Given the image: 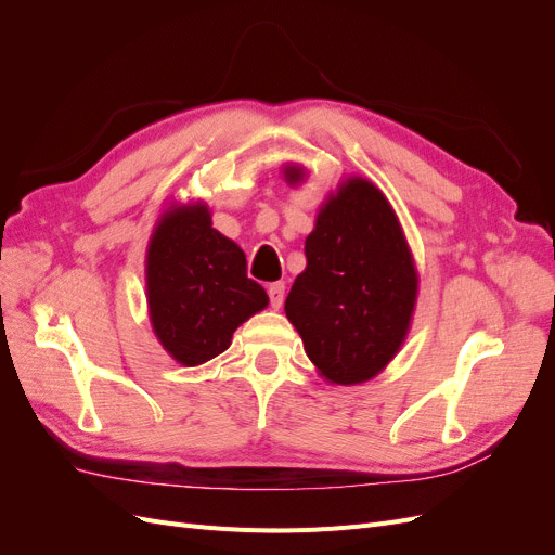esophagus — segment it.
<instances>
[{
	"label": "esophagus",
	"mask_w": 555,
	"mask_h": 555,
	"mask_svg": "<svg viewBox=\"0 0 555 555\" xmlns=\"http://www.w3.org/2000/svg\"><path fill=\"white\" fill-rule=\"evenodd\" d=\"M268 298H271V306L273 308H280L282 300H284V284L282 282L268 284Z\"/></svg>",
	"instance_id": "esophagus-1"
}]
</instances>
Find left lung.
Here are the masks:
<instances>
[{
    "mask_svg": "<svg viewBox=\"0 0 555 555\" xmlns=\"http://www.w3.org/2000/svg\"><path fill=\"white\" fill-rule=\"evenodd\" d=\"M300 176L298 166L284 169L289 182ZM306 259L284 312L328 382H367L405 340L418 287L398 217L373 182L349 178L328 196Z\"/></svg>",
    "mask_w": 555,
    "mask_h": 555,
    "instance_id": "1",
    "label": "left lung"
}]
</instances>
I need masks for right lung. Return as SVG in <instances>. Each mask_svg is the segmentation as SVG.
<instances>
[{"label":"right lung","mask_w":555,"mask_h":555,"mask_svg":"<svg viewBox=\"0 0 555 555\" xmlns=\"http://www.w3.org/2000/svg\"><path fill=\"white\" fill-rule=\"evenodd\" d=\"M150 322L182 365H201L231 345L233 331L268 306L247 278L243 249L212 229L204 204L173 206L155 227L145 257Z\"/></svg>","instance_id":"right-lung-1"}]
</instances>
